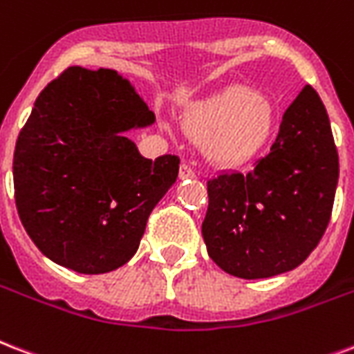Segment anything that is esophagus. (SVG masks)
<instances>
[{
	"instance_id": "1",
	"label": "esophagus",
	"mask_w": 354,
	"mask_h": 354,
	"mask_svg": "<svg viewBox=\"0 0 354 354\" xmlns=\"http://www.w3.org/2000/svg\"><path fill=\"white\" fill-rule=\"evenodd\" d=\"M195 171L191 169V165H187V163H182L180 165V180H185V178H195Z\"/></svg>"
}]
</instances>
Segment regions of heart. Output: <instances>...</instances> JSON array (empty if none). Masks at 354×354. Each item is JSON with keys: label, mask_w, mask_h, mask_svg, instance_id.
I'll use <instances>...</instances> for the list:
<instances>
[{"label": "heart", "mask_w": 354, "mask_h": 354, "mask_svg": "<svg viewBox=\"0 0 354 354\" xmlns=\"http://www.w3.org/2000/svg\"><path fill=\"white\" fill-rule=\"evenodd\" d=\"M183 128L204 145L207 159L223 167L243 165L263 150L274 128V113L260 93L232 85L189 109Z\"/></svg>", "instance_id": "b5f03b06"}]
</instances>
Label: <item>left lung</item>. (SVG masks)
<instances>
[{"instance_id": "obj_1", "label": "left lung", "mask_w": 354, "mask_h": 354, "mask_svg": "<svg viewBox=\"0 0 354 354\" xmlns=\"http://www.w3.org/2000/svg\"><path fill=\"white\" fill-rule=\"evenodd\" d=\"M338 174L327 109L306 85L252 171L219 172L207 180L202 236L209 258L247 280L301 266L327 230Z\"/></svg>"}]
</instances>
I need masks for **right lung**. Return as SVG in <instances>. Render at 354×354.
Masks as SVG:
<instances>
[{"label": "right lung", "instance_id": "1", "mask_svg": "<svg viewBox=\"0 0 354 354\" xmlns=\"http://www.w3.org/2000/svg\"><path fill=\"white\" fill-rule=\"evenodd\" d=\"M117 70L70 66L39 94L12 159L27 236L59 266L109 273L139 249L147 221L176 182L180 158H142L124 131L153 122Z\"/></svg>", "mask_w": 354, "mask_h": 354}]
</instances>
